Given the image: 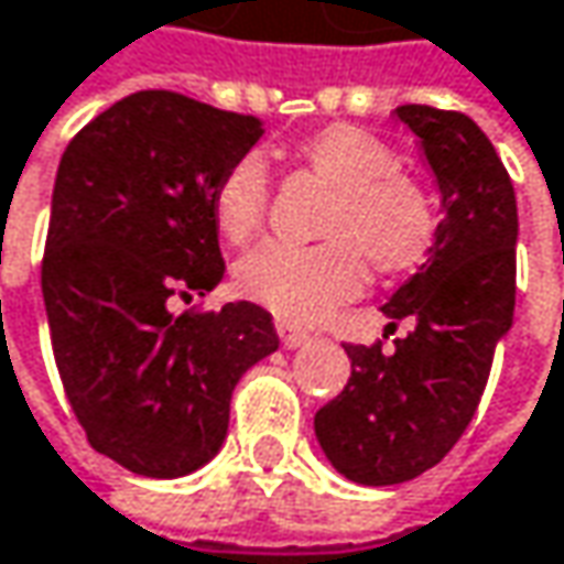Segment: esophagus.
I'll list each match as a JSON object with an SVG mask.
<instances>
[{
	"label": "esophagus",
	"instance_id": "34e87169",
	"mask_svg": "<svg viewBox=\"0 0 564 564\" xmlns=\"http://www.w3.org/2000/svg\"><path fill=\"white\" fill-rule=\"evenodd\" d=\"M278 335H281L283 348H300V345L310 341V332H303V328H296V325H290L283 318H278Z\"/></svg>",
	"mask_w": 564,
	"mask_h": 564
}]
</instances>
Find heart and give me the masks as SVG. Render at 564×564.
<instances>
[{
  "label": "heart",
  "mask_w": 564,
  "mask_h": 564,
  "mask_svg": "<svg viewBox=\"0 0 564 564\" xmlns=\"http://www.w3.org/2000/svg\"><path fill=\"white\" fill-rule=\"evenodd\" d=\"M296 155L338 191L322 223L325 242L310 249L264 242L239 261L236 283L278 318L313 325L360 296L367 264L382 278L421 268L437 246L441 210L427 184L399 172V152L354 123L315 130ZM264 216L268 169L258 155H242L216 182V229L229 242H249Z\"/></svg>",
  "instance_id": "heart-1"
}]
</instances>
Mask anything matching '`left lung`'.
<instances>
[{"mask_svg": "<svg viewBox=\"0 0 564 564\" xmlns=\"http://www.w3.org/2000/svg\"><path fill=\"white\" fill-rule=\"evenodd\" d=\"M441 184V236L427 264L382 306L395 350L345 345L348 386L315 412L332 466L360 485H399L447 456L469 427L511 328L517 293V197L505 162L473 117L431 105L395 108Z\"/></svg>", "mask_w": 564, "mask_h": 564, "instance_id": "obj_1", "label": "left lung"}]
</instances>
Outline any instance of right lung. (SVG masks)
<instances>
[{
	"label": "right lung",
	"instance_id": "obj_1",
	"mask_svg": "<svg viewBox=\"0 0 564 564\" xmlns=\"http://www.w3.org/2000/svg\"><path fill=\"white\" fill-rule=\"evenodd\" d=\"M258 137L254 117L152 88L59 159L41 261L53 357L88 444L137 476L216 456L236 382L281 345L254 303L169 313L223 281L214 191Z\"/></svg>",
	"mask_w": 564,
	"mask_h": 564
}]
</instances>
